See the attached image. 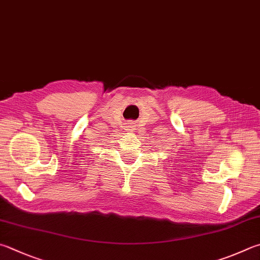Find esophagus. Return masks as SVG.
Masks as SVG:
<instances>
[{"instance_id":"esophagus-1","label":"esophagus","mask_w":260,"mask_h":260,"mask_svg":"<svg viewBox=\"0 0 260 260\" xmlns=\"http://www.w3.org/2000/svg\"><path fill=\"white\" fill-rule=\"evenodd\" d=\"M129 127H132V126H129Z\"/></svg>"}]
</instances>
